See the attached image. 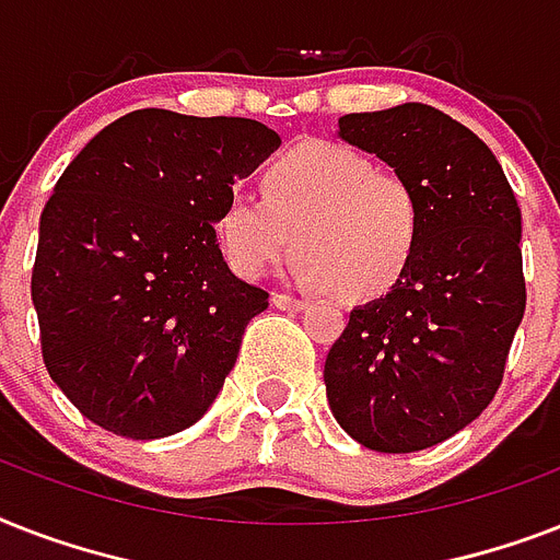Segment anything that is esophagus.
<instances>
[{
    "label": "esophagus",
    "mask_w": 560,
    "mask_h": 560,
    "mask_svg": "<svg viewBox=\"0 0 560 560\" xmlns=\"http://www.w3.org/2000/svg\"><path fill=\"white\" fill-rule=\"evenodd\" d=\"M272 305L279 307V311H302L307 302H305V299L288 296V293H272Z\"/></svg>",
    "instance_id": "esophagus-1"
}]
</instances>
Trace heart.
Here are the masks:
<instances>
[{"mask_svg": "<svg viewBox=\"0 0 560 560\" xmlns=\"http://www.w3.org/2000/svg\"><path fill=\"white\" fill-rule=\"evenodd\" d=\"M421 232V202L404 174L334 142H307L272 162L267 191L237 186L218 218L232 270L261 279L293 249L302 284L363 302L407 272Z\"/></svg>", "mask_w": 560, "mask_h": 560, "instance_id": "1", "label": "heart"}]
</instances>
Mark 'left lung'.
Segmentation results:
<instances>
[{
  "label": "left lung",
  "mask_w": 560,
  "mask_h": 560,
  "mask_svg": "<svg viewBox=\"0 0 560 560\" xmlns=\"http://www.w3.org/2000/svg\"><path fill=\"white\" fill-rule=\"evenodd\" d=\"M337 136L416 186L421 232L398 284L354 307L328 351V407L369 451H424L503 381L526 311L521 206L491 148L442 109L349 113Z\"/></svg>",
  "instance_id": "8db88e82"
}]
</instances>
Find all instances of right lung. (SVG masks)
<instances>
[{"mask_svg": "<svg viewBox=\"0 0 560 560\" xmlns=\"http://www.w3.org/2000/svg\"><path fill=\"white\" fill-rule=\"evenodd\" d=\"M279 133L253 118L136 109L83 148L39 218L31 299L43 360L109 433L148 442L197 424L267 290L220 253V211Z\"/></svg>", "mask_w": 560, "mask_h": 560, "instance_id": "right-lung-1", "label": "right lung"}]
</instances>
